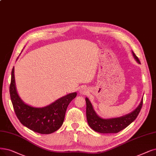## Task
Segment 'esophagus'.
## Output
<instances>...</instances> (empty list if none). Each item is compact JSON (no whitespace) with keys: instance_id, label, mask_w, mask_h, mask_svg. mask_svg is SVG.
I'll return each instance as SVG.
<instances>
[{"instance_id":"obj_1","label":"esophagus","mask_w":156,"mask_h":156,"mask_svg":"<svg viewBox=\"0 0 156 156\" xmlns=\"http://www.w3.org/2000/svg\"><path fill=\"white\" fill-rule=\"evenodd\" d=\"M80 91H80V93H82V92H83V91H82L83 90H80Z\"/></svg>"}]
</instances>
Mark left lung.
I'll return each instance as SVG.
<instances>
[{
    "mask_svg": "<svg viewBox=\"0 0 156 156\" xmlns=\"http://www.w3.org/2000/svg\"><path fill=\"white\" fill-rule=\"evenodd\" d=\"M133 56L138 63L140 64V61L136 54L133 52ZM86 118L90 127L95 131L107 134V133H117L122 130L129 126L139 115L143 105V98L141 101L134 111L131 113L119 118H110V119H103L99 117L95 113L90 101L88 98H86Z\"/></svg>",
    "mask_w": 156,
    "mask_h": 156,
    "instance_id": "1",
    "label": "left lung"
}]
</instances>
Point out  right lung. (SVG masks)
Segmentation results:
<instances>
[{
	"mask_svg": "<svg viewBox=\"0 0 156 156\" xmlns=\"http://www.w3.org/2000/svg\"><path fill=\"white\" fill-rule=\"evenodd\" d=\"M9 93L15 113L22 125L43 134H51L61 127L68 104L77 96L76 92L70 93L45 108L30 106L22 101L16 92L14 67L11 72Z\"/></svg>",
	"mask_w": 156,
	"mask_h": 156,
	"instance_id": "1",
	"label": "right lung"
}]
</instances>
